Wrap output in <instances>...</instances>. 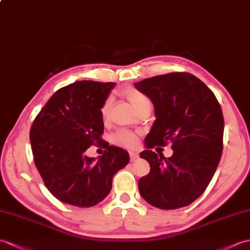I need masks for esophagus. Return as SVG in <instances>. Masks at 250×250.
Wrapping results in <instances>:
<instances>
[{"label": "esophagus", "instance_id": "obj_1", "mask_svg": "<svg viewBox=\"0 0 250 250\" xmlns=\"http://www.w3.org/2000/svg\"><path fill=\"white\" fill-rule=\"evenodd\" d=\"M129 155H130V160L133 162L135 161L137 158H138V153L136 151H130L129 152Z\"/></svg>", "mask_w": 250, "mask_h": 250}]
</instances>
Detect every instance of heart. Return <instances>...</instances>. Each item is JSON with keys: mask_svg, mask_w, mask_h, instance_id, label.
Here are the masks:
<instances>
[{"mask_svg": "<svg viewBox=\"0 0 250 250\" xmlns=\"http://www.w3.org/2000/svg\"><path fill=\"white\" fill-rule=\"evenodd\" d=\"M125 96L127 98V100L132 103V105L135 107L136 111H138V109L143 107L144 105H146V104L150 103V100L146 95H144L142 92L136 91V90L126 91ZM111 107H112V98L108 97L104 100L100 108L102 119L105 120L108 117ZM112 141L114 144L118 145V146L125 147V148H133L136 146V144L138 142V137L136 135V133L131 130L119 129L113 134Z\"/></svg>", "mask_w": 250, "mask_h": 250, "instance_id": "heart-1", "label": "heart"}]
</instances>
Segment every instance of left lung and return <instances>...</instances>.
<instances>
[{"label":"left lung","mask_w":250,"mask_h":250,"mask_svg":"<svg viewBox=\"0 0 250 250\" xmlns=\"http://www.w3.org/2000/svg\"><path fill=\"white\" fill-rule=\"evenodd\" d=\"M136 89L154 104L155 121L141 158L150 172L138 189L149 205L175 210L194 202L208 188L223 152L224 116L215 95L195 75L170 72L145 79ZM171 142L166 159L150 148Z\"/></svg>","instance_id":"left-lung-1"}]
</instances>
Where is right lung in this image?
I'll return each instance as SVG.
<instances>
[{"label": "right lung", "instance_id": "add662e5", "mask_svg": "<svg viewBox=\"0 0 250 250\" xmlns=\"http://www.w3.org/2000/svg\"><path fill=\"white\" fill-rule=\"evenodd\" d=\"M115 83L79 81L52 96L31 126L34 162L56 199L80 208L98 205L112 189L113 177L129 163L125 149L102 139L100 108ZM105 147L95 161L84 151Z\"/></svg>", "mask_w": 250, "mask_h": 250}]
</instances>
